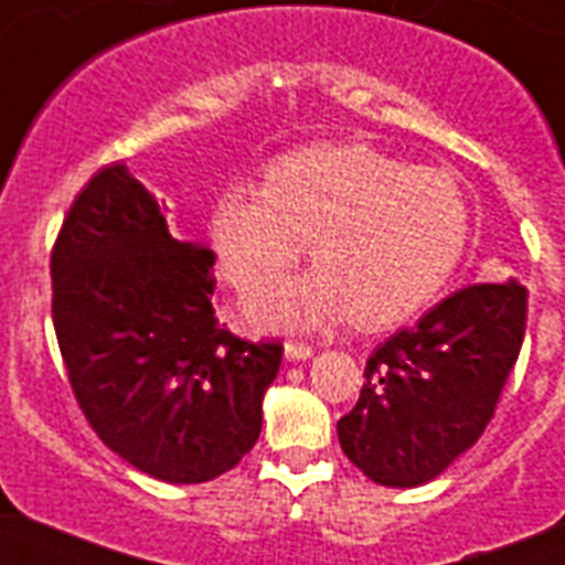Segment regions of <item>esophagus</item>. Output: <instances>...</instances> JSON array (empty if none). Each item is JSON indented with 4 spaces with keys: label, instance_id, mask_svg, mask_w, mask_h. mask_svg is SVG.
Returning a JSON list of instances; mask_svg holds the SVG:
<instances>
[{
    "label": "esophagus",
    "instance_id": "obj_1",
    "mask_svg": "<svg viewBox=\"0 0 565 565\" xmlns=\"http://www.w3.org/2000/svg\"><path fill=\"white\" fill-rule=\"evenodd\" d=\"M313 356V348L306 342H294V339H288L286 342V359L288 362H299V359H311Z\"/></svg>",
    "mask_w": 565,
    "mask_h": 565
}]
</instances>
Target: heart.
<instances>
[{"instance_id":"heart-1","label":"heart","mask_w":565,"mask_h":565,"mask_svg":"<svg viewBox=\"0 0 565 565\" xmlns=\"http://www.w3.org/2000/svg\"><path fill=\"white\" fill-rule=\"evenodd\" d=\"M467 234L450 174L367 143L282 154L263 186L223 189L209 221L217 268L237 288L285 270L312 239L319 267L246 294V313L266 328L333 326L351 313L367 331L402 326L456 271Z\"/></svg>"}]
</instances>
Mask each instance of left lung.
Returning <instances> with one entry per match:
<instances>
[{
	"mask_svg": "<svg viewBox=\"0 0 565 565\" xmlns=\"http://www.w3.org/2000/svg\"><path fill=\"white\" fill-rule=\"evenodd\" d=\"M526 331V288L478 282L379 344L359 402L339 418L342 452L382 487L433 481L481 438Z\"/></svg>",
	"mask_w": 565,
	"mask_h": 565,
	"instance_id": "8db88e82",
	"label": "left lung"
}]
</instances>
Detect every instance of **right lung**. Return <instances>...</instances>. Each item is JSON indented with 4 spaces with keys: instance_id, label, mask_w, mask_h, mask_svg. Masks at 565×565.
Wrapping results in <instances>:
<instances>
[{
    "instance_id": "obj_1",
    "label": "right lung",
    "mask_w": 565,
    "mask_h": 565,
    "mask_svg": "<svg viewBox=\"0 0 565 565\" xmlns=\"http://www.w3.org/2000/svg\"><path fill=\"white\" fill-rule=\"evenodd\" d=\"M214 252L169 234L124 163L98 169L50 254L70 387L109 450L167 483L223 476L252 450L279 342H248L212 308Z\"/></svg>"
}]
</instances>
